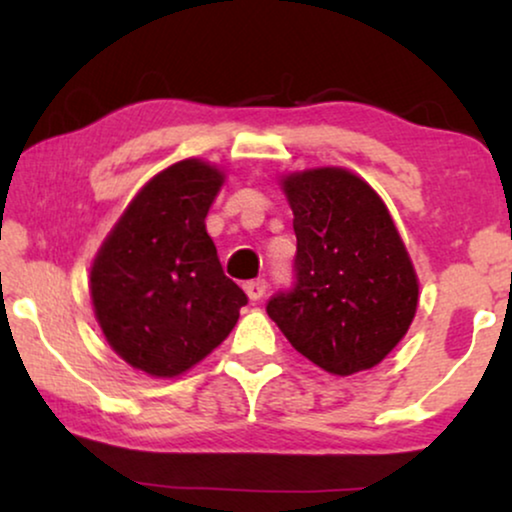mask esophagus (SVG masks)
Here are the masks:
<instances>
[{
	"instance_id": "esophagus-1",
	"label": "esophagus",
	"mask_w": 512,
	"mask_h": 512,
	"mask_svg": "<svg viewBox=\"0 0 512 512\" xmlns=\"http://www.w3.org/2000/svg\"><path fill=\"white\" fill-rule=\"evenodd\" d=\"M265 289H268V282L265 279H251V282L244 284V291L251 300H261L265 296Z\"/></svg>"
}]
</instances>
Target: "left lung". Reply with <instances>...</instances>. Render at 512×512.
<instances>
[{
    "label": "left lung",
    "instance_id": "8db88e82",
    "mask_svg": "<svg viewBox=\"0 0 512 512\" xmlns=\"http://www.w3.org/2000/svg\"><path fill=\"white\" fill-rule=\"evenodd\" d=\"M296 258L291 289L265 310L319 368L352 375L394 349L417 310V275L373 188L340 167L289 174Z\"/></svg>",
    "mask_w": 512,
    "mask_h": 512
}]
</instances>
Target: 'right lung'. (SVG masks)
I'll use <instances>...</instances> for the list:
<instances>
[{"instance_id":"add662e5","label":"right lung","mask_w":512,"mask_h":512,"mask_svg":"<svg viewBox=\"0 0 512 512\" xmlns=\"http://www.w3.org/2000/svg\"><path fill=\"white\" fill-rule=\"evenodd\" d=\"M223 174L181 160L125 209L90 272L95 317L114 352L153 377H174L221 345L247 305L226 277L205 216Z\"/></svg>"}]
</instances>
